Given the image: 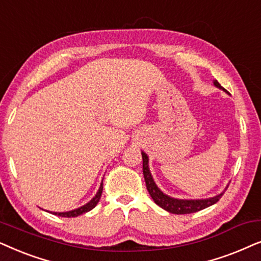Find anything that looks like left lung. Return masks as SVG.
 Returning <instances> with one entry per match:
<instances>
[{"label":"left lung","mask_w":261,"mask_h":261,"mask_svg":"<svg viewBox=\"0 0 261 261\" xmlns=\"http://www.w3.org/2000/svg\"><path fill=\"white\" fill-rule=\"evenodd\" d=\"M214 85L215 87H217V88H220L223 90V92L227 93V90H225L216 80H214ZM142 159H143V175L149 194H150L152 200H154L160 207H162L163 210L168 211V213L171 214L185 215L197 213V211L205 209V207H209L211 205H214V204H216L217 201L220 200V198L223 196L224 191L227 190V187H225L224 191H222L220 194L210 198H205V199H179V198L171 197L168 196V194L163 193L155 184L150 173V169H149V158L144 151H142Z\"/></svg>","instance_id":"obj_1"}]
</instances>
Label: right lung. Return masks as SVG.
I'll list each match as a JSON object with an SVG mask.
<instances>
[{
  "mask_svg": "<svg viewBox=\"0 0 261 261\" xmlns=\"http://www.w3.org/2000/svg\"><path fill=\"white\" fill-rule=\"evenodd\" d=\"M102 187L103 186H102V181H101L98 192H96L95 196L93 197L92 199L88 201V203H86L85 205L80 206V207H77V209L70 210V211H64V213H52V211H51V214L57 215V216H61V217H77V216H80V215L88 213V211L94 209V207L96 206V204L99 203L100 197H101V193H102Z\"/></svg>",
  "mask_w": 261,
  "mask_h": 261,
  "instance_id": "add662e5",
  "label": "right lung"
}]
</instances>
